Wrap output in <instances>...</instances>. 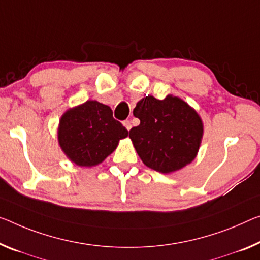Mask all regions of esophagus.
I'll list each match as a JSON object with an SVG mask.
<instances>
[{
    "instance_id": "obj_1",
    "label": "esophagus",
    "mask_w": 260,
    "mask_h": 260,
    "mask_svg": "<svg viewBox=\"0 0 260 260\" xmlns=\"http://www.w3.org/2000/svg\"><path fill=\"white\" fill-rule=\"evenodd\" d=\"M123 125L126 127L127 131L131 129V126H133V125H131V122L129 121V119H125V121H123Z\"/></svg>"
}]
</instances>
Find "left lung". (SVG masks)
<instances>
[{"label":"left lung","instance_id":"obj_1","mask_svg":"<svg viewBox=\"0 0 260 260\" xmlns=\"http://www.w3.org/2000/svg\"><path fill=\"white\" fill-rule=\"evenodd\" d=\"M141 124L129 137L143 162L160 173L182 169L197 155L203 125L197 111L177 96L142 99L134 109Z\"/></svg>","mask_w":260,"mask_h":260}]
</instances>
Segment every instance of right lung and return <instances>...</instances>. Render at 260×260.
Segmentation results:
<instances>
[{
  "label": "right lung",
  "instance_id": "obj_1",
  "mask_svg": "<svg viewBox=\"0 0 260 260\" xmlns=\"http://www.w3.org/2000/svg\"><path fill=\"white\" fill-rule=\"evenodd\" d=\"M126 136L127 130L113 117V110L98 101L66 111L58 130L62 151L79 166L102 162Z\"/></svg>",
  "mask_w": 260,
  "mask_h": 260
}]
</instances>
